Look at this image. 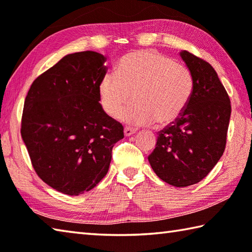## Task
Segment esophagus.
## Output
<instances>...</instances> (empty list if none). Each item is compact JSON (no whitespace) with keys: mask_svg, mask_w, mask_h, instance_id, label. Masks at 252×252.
<instances>
[{"mask_svg":"<svg viewBox=\"0 0 252 252\" xmlns=\"http://www.w3.org/2000/svg\"><path fill=\"white\" fill-rule=\"evenodd\" d=\"M137 129L136 128H131V127H125V129H124V134H125L126 137H128L130 135H134Z\"/></svg>","mask_w":252,"mask_h":252,"instance_id":"34e87169","label":"esophagus"}]
</instances>
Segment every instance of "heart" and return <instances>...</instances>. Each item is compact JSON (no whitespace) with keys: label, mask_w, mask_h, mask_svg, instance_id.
Returning a JSON list of instances; mask_svg holds the SVG:
<instances>
[{"label":"heart","mask_w":252,"mask_h":252,"mask_svg":"<svg viewBox=\"0 0 252 252\" xmlns=\"http://www.w3.org/2000/svg\"><path fill=\"white\" fill-rule=\"evenodd\" d=\"M193 79L186 65L151 50L128 53L118 62L116 75L107 73L98 85L99 103L109 117L130 125L167 126L182 116L192 94Z\"/></svg>","instance_id":"heart-1"}]
</instances>
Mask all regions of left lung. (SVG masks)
Listing matches in <instances>:
<instances>
[{
    "mask_svg": "<svg viewBox=\"0 0 252 252\" xmlns=\"http://www.w3.org/2000/svg\"><path fill=\"white\" fill-rule=\"evenodd\" d=\"M180 56L192 75V94L182 116L158 133L148 160L165 183L187 187L204 179L222 156L231 104L208 62L188 51Z\"/></svg>",
    "mask_w": 252,
    "mask_h": 252,
    "instance_id": "obj_1",
    "label": "left lung"
}]
</instances>
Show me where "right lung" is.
Masks as SVG:
<instances>
[{
    "mask_svg": "<svg viewBox=\"0 0 252 252\" xmlns=\"http://www.w3.org/2000/svg\"><path fill=\"white\" fill-rule=\"evenodd\" d=\"M106 57L85 51L64 56L35 79L24 101L21 135L35 173L69 196L91 190L107 174L121 123L99 104Z\"/></svg>",
    "mask_w": 252,
    "mask_h": 252,
    "instance_id": "add662e5",
    "label": "right lung"
}]
</instances>
